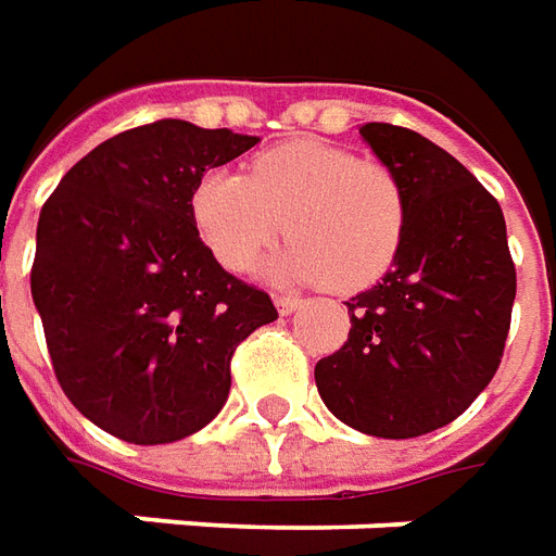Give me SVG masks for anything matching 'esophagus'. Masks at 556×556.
Masks as SVG:
<instances>
[{"instance_id":"34e87169","label":"esophagus","mask_w":556,"mask_h":556,"mask_svg":"<svg viewBox=\"0 0 556 556\" xmlns=\"http://www.w3.org/2000/svg\"><path fill=\"white\" fill-rule=\"evenodd\" d=\"M299 305H302V299H296V296H275V308H278V314H281V317L293 314Z\"/></svg>"}]
</instances>
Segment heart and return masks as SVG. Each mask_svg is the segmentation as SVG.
I'll return each mask as SVG.
<instances>
[{
	"label": "heart",
	"instance_id": "obj_1",
	"mask_svg": "<svg viewBox=\"0 0 556 556\" xmlns=\"http://www.w3.org/2000/svg\"><path fill=\"white\" fill-rule=\"evenodd\" d=\"M191 215L224 269L242 271L281 233L293 242L263 266L269 278L338 293L374 285L395 260L407 200L397 173L326 140L275 146L251 170H206Z\"/></svg>",
	"mask_w": 556,
	"mask_h": 556
}]
</instances>
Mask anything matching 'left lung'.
<instances>
[{
	"label": "left lung",
	"instance_id": "1",
	"mask_svg": "<svg viewBox=\"0 0 556 556\" xmlns=\"http://www.w3.org/2000/svg\"><path fill=\"white\" fill-rule=\"evenodd\" d=\"M362 140L404 185L392 269L344 302V348L317 362L323 404L362 434L407 440L458 419L497 374L515 302L503 208L446 149L368 122Z\"/></svg>",
	"mask_w": 556,
	"mask_h": 556
}]
</instances>
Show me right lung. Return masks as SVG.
<instances>
[{"instance_id": "1", "label": "right lung", "mask_w": 556, "mask_h": 556, "mask_svg": "<svg viewBox=\"0 0 556 556\" xmlns=\"http://www.w3.org/2000/svg\"><path fill=\"white\" fill-rule=\"evenodd\" d=\"M260 137L161 119L96 146L41 208L33 302L62 392L101 431L176 443L222 413L230 359L271 299L222 269L191 191Z\"/></svg>"}]
</instances>
